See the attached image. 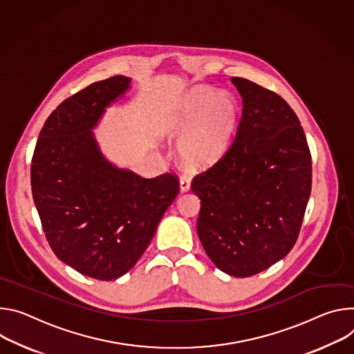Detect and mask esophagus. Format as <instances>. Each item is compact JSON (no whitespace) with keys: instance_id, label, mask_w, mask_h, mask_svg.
I'll return each mask as SVG.
<instances>
[{"instance_id":"1","label":"esophagus","mask_w":354,"mask_h":354,"mask_svg":"<svg viewBox=\"0 0 354 354\" xmlns=\"http://www.w3.org/2000/svg\"><path fill=\"white\" fill-rule=\"evenodd\" d=\"M189 188H191V180H189V177L181 176V177H180V191H181V192H187V191H189Z\"/></svg>"}]
</instances>
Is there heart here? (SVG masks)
I'll list each match as a JSON object with an SVG mask.
<instances>
[{
    "label": "heart",
    "instance_id": "b5f03b06",
    "mask_svg": "<svg viewBox=\"0 0 354 354\" xmlns=\"http://www.w3.org/2000/svg\"><path fill=\"white\" fill-rule=\"evenodd\" d=\"M238 120V102L208 87L189 90L169 120V133L181 138L178 153L191 169L214 166L229 147Z\"/></svg>",
    "mask_w": 354,
    "mask_h": 354
}]
</instances>
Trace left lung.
Segmentation results:
<instances>
[{
  "label": "left lung",
  "instance_id": "left-lung-1",
  "mask_svg": "<svg viewBox=\"0 0 354 354\" xmlns=\"http://www.w3.org/2000/svg\"><path fill=\"white\" fill-rule=\"evenodd\" d=\"M243 109L229 150L191 189L201 200L198 238L212 263L250 277L294 248L312 187L306 138L291 106L242 77H232Z\"/></svg>",
  "mask_w": 354,
  "mask_h": 354
}]
</instances>
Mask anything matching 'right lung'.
I'll use <instances>...</instances> for the list:
<instances>
[{
    "instance_id": "add662e5",
    "label": "right lung",
    "mask_w": 354,
    "mask_h": 354,
    "mask_svg": "<svg viewBox=\"0 0 354 354\" xmlns=\"http://www.w3.org/2000/svg\"><path fill=\"white\" fill-rule=\"evenodd\" d=\"M129 88V77L113 75L63 101L39 133L30 166L33 201L52 250L102 281L136 264L180 191L170 173L143 178L101 153L93 129Z\"/></svg>"
}]
</instances>
